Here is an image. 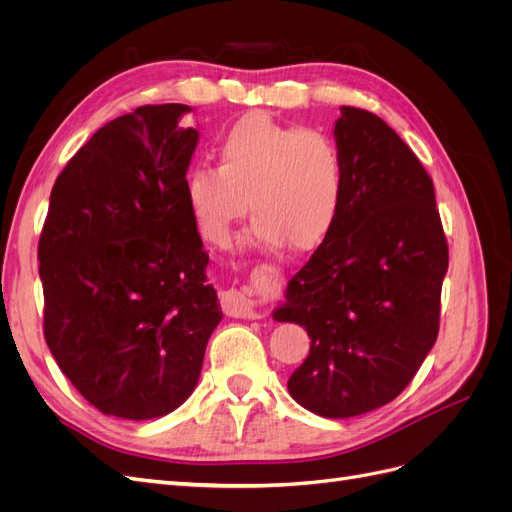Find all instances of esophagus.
Instances as JSON below:
<instances>
[{
	"label": "esophagus",
	"mask_w": 512,
	"mask_h": 512,
	"mask_svg": "<svg viewBox=\"0 0 512 512\" xmlns=\"http://www.w3.org/2000/svg\"><path fill=\"white\" fill-rule=\"evenodd\" d=\"M256 301L239 288H228L222 292V309L232 318H260Z\"/></svg>",
	"instance_id": "1"
}]
</instances>
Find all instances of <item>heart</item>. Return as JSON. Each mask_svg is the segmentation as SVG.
<instances>
[{
    "label": "heart",
    "mask_w": 512,
    "mask_h": 512,
    "mask_svg": "<svg viewBox=\"0 0 512 512\" xmlns=\"http://www.w3.org/2000/svg\"><path fill=\"white\" fill-rule=\"evenodd\" d=\"M220 164H198L185 179V198L200 235L226 245L247 205L252 245L312 250L342 211L346 168L337 143L314 128L286 126L250 113L218 138Z\"/></svg>",
    "instance_id": "heart-1"
}]
</instances>
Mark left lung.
Listing matches in <instances>:
<instances>
[{
  "mask_svg": "<svg viewBox=\"0 0 512 512\" xmlns=\"http://www.w3.org/2000/svg\"><path fill=\"white\" fill-rule=\"evenodd\" d=\"M333 134L346 168L342 211L273 318L312 339L288 380L292 399L350 418L393 401L436 344L448 245L433 181L393 128L342 106Z\"/></svg>",
  "mask_w": 512,
  "mask_h": 512,
  "instance_id": "1",
  "label": "left lung"
}]
</instances>
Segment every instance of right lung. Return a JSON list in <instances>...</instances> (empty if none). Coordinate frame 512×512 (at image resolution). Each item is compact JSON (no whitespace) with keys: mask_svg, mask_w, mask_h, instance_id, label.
<instances>
[{"mask_svg":"<svg viewBox=\"0 0 512 512\" xmlns=\"http://www.w3.org/2000/svg\"><path fill=\"white\" fill-rule=\"evenodd\" d=\"M190 111L147 104L102 126L59 173L38 243L46 346L91 406L128 421L192 395L222 320L185 198Z\"/></svg>","mask_w":512,"mask_h":512,"instance_id":"right-lung-1","label":"right lung"}]
</instances>
